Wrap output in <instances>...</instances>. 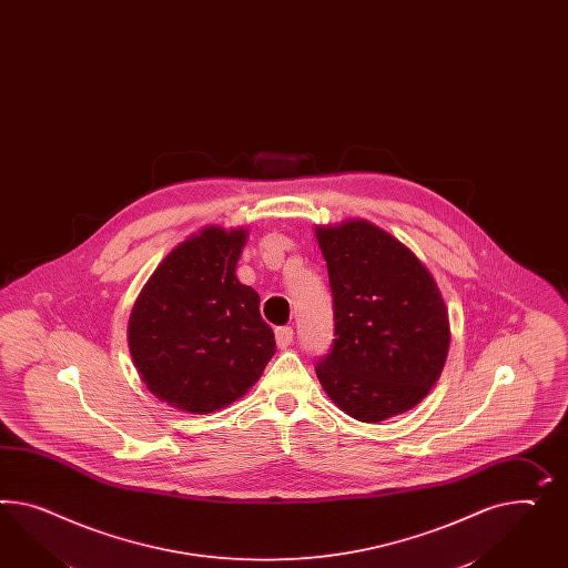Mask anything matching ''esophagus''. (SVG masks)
Masks as SVG:
<instances>
[{"instance_id": "1", "label": "esophagus", "mask_w": 568, "mask_h": 568, "mask_svg": "<svg viewBox=\"0 0 568 568\" xmlns=\"http://www.w3.org/2000/svg\"><path fill=\"white\" fill-rule=\"evenodd\" d=\"M276 345L281 349H287L293 343V328L292 326H281L275 331Z\"/></svg>"}]
</instances>
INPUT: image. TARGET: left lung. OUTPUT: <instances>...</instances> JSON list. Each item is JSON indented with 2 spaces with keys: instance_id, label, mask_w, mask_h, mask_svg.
<instances>
[{
  "instance_id": "1",
  "label": "left lung",
  "mask_w": 568,
  "mask_h": 568,
  "mask_svg": "<svg viewBox=\"0 0 568 568\" xmlns=\"http://www.w3.org/2000/svg\"><path fill=\"white\" fill-rule=\"evenodd\" d=\"M335 310L318 359L326 395L359 422L405 414L445 368L450 326L434 276L407 245L364 219L316 227Z\"/></svg>"
}]
</instances>
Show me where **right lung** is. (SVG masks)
I'll return each instance as SVG.
<instances>
[{"label": "right lung", "mask_w": 568, "mask_h": 568, "mask_svg": "<svg viewBox=\"0 0 568 568\" xmlns=\"http://www.w3.org/2000/svg\"><path fill=\"white\" fill-rule=\"evenodd\" d=\"M247 231L206 227L171 250L140 292L128 345L156 399L211 414L240 399L275 355L261 295L235 276Z\"/></svg>", "instance_id": "add662e5"}]
</instances>
